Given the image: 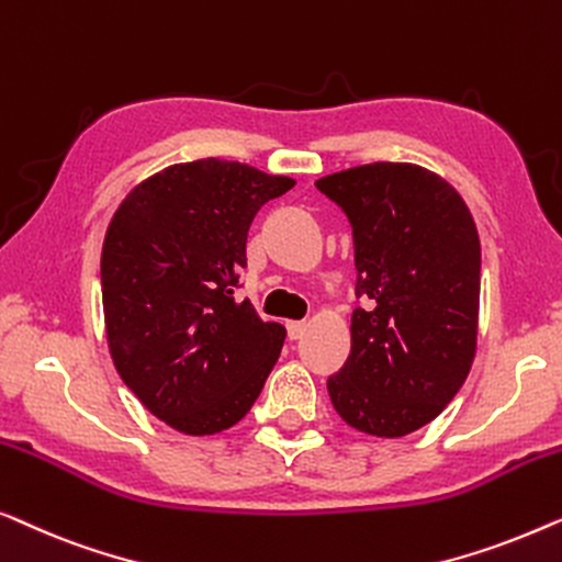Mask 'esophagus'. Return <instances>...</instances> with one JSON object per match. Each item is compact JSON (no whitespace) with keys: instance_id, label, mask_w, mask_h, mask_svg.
Returning a JSON list of instances; mask_svg holds the SVG:
<instances>
[{"instance_id":"34e87169","label":"esophagus","mask_w":562,"mask_h":562,"mask_svg":"<svg viewBox=\"0 0 562 562\" xmlns=\"http://www.w3.org/2000/svg\"><path fill=\"white\" fill-rule=\"evenodd\" d=\"M307 330V323L305 321H288V336L292 341H297L300 336H303Z\"/></svg>"}]
</instances>
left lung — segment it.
I'll list each match as a JSON object with an SVG mask.
<instances>
[{"instance_id": "1", "label": "left lung", "mask_w": 562, "mask_h": 562, "mask_svg": "<svg viewBox=\"0 0 562 562\" xmlns=\"http://www.w3.org/2000/svg\"><path fill=\"white\" fill-rule=\"evenodd\" d=\"M351 221V353L328 376L336 413L402 438L446 409L476 357L481 244L448 180L413 162H371L315 180Z\"/></svg>"}]
</instances>
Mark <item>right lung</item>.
<instances>
[{
  "instance_id": "obj_1",
  "label": "right lung",
  "mask_w": 562,
  "mask_h": 562,
  "mask_svg": "<svg viewBox=\"0 0 562 562\" xmlns=\"http://www.w3.org/2000/svg\"><path fill=\"white\" fill-rule=\"evenodd\" d=\"M295 186L251 165H170L134 186L101 249L106 341L124 384L186 436H213L249 413L284 344L236 300L251 218Z\"/></svg>"
}]
</instances>
